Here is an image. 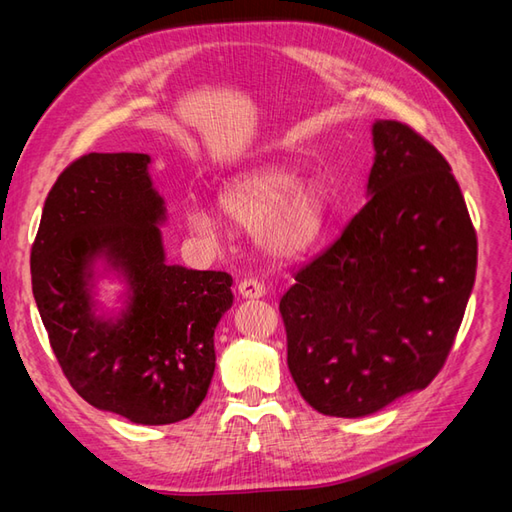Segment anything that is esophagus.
<instances>
[{"label":"esophagus","mask_w":512,"mask_h":512,"mask_svg":"<svg viewBox=\"0 0 512 512\" xmlns=\"http://www.w3.org/2000/svg\"><path fill=\"white\" fill-rule=\"evenodd\" d=\"M239 294L245 299H260L265 294V284L254 280V277H245V280L239 282Z\"/></svg>","instance_id":"1"}]
</instances>
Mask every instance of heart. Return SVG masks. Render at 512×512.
I'll list each match as a JSON object with an SVG mask.
<instances>
[{"label":"heart","mask_w":512,"mask_h":512,"mask_svg":"<svg viewBox=\"0 0 512 512\" xmlns=\"http://www.w3.org/2000/svg\"><path fill=\"white\" fill-rule=\"evenodd\" d=\"M220 209L235 226L258 228L262 250L277 260H297L320 241L329 218V194L318 181H305L284 166H262L228 181ZM190 228L213 239L224 226L222 215L205 205L185 213Z\"/></svg>","instance_id":"1"}]
</instances>
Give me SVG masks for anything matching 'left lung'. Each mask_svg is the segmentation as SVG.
I'll use <instances>...</instances> for the list:
<instances>
[{
    "label": "left lung",
    "mask_w": 512,
    "mask_h": 512,
    "mask_svg": "<svg viewBox=\"0 0 512 512\" xmlns=\"http://www.w3.org/2000/svg\"><path fill=\"white\" fill-rule=\"evenodd\" d=\"M371 132L369 200L280 301L299 393L342 418L438 376L476 277V230L451 164L406 123Z\"/></svg>",
    "instance_id": "obj_1"
}]
</instances>
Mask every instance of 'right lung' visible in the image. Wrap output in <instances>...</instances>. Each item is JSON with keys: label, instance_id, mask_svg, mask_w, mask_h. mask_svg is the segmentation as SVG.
Returning <instances> with one entry per match:
<instances>
[{"label": "right lung", "instance_id": "add662e5", "mask_svg": "<svg viewBox=\"0 0 512 512\" xmlns=\"http://www.w3.org/2000/svg\"><path fill=\"white\" fill-rule=\"evenodd\" d=\"M149 162L147 153H87L57 177L32 245V288L57 363L87 404L170 425L207 397L232 277L168 265ZM100 257L129 282L117 321L93 314Z\"/></svg>", "mask_w": 512, "mask_h": 512}]
</instances>
